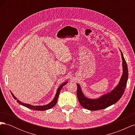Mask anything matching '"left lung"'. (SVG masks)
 I'll return each instance as SVG.
<instances>
[{"label":"left lung","mask_w":135,"mask_h":135,"mask_svg":"<svg viewBox=\"0 0 135 135\" xmlns=\"http://www.w3.org/2000/svg\"><path fill=\"white\" fill-rule=\"evenodd\" d=\"M121 56L122 60H123V62H122L123 69V74H122L119 84L111 92L101 96L99 99L95 100L89 99L84 96L81 91L79 85L77 84L76 95L79 103L83 108L89 110H92V111L104 109L116 103L120 99L124 92L128 76L127 65L122 52Z\"/></svg>","instance_id":"left-lung-1"}]
</instances>
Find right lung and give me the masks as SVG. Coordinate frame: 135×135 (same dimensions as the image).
Listing matches in <instances>:
<instances>
[{
    "label": "right lung",
    "mask_w": 135,
    "mask_h": 135,
    "mask_svg": "<svg viewBox=\"0 0 135 135\" xmlns=\"http://www.w3.org/2000/svg\"><path fill=\"white\" fill-rule=\"evenodd\" d=\"M67 82H65L63 84H61L60 86L57 89V92H56V96L54 98V99L52 101H51V103L50 104H48V105H44V106H32V105H29V104H25L23 103H22V102H21L19 100H17V102L18 103H19L20 104H21L23 106H24V107H25L28 109H32V110H39V111H43V110H48V109H50L52 108H53L54 107V106L56 105V104L57 103V99H58V97L59 96V94H60V91L61 88H62V87L64 86V85H65L66 84ZM11 94L12 96L13 97L14 99L15 100H17V98H16V97H15V96L13 95V94L11 92Z\"/></svg>",
    "instance_id": "1"
}]
</instances>
